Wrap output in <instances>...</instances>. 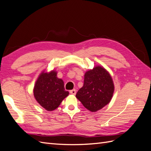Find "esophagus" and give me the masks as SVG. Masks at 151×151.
Returning a JSON list of instances; mask_svg holds the SVG:
<instances>
[{"label": "esophagus", "mask_w": 151, "mask_h": 151, "mask_svg": "<svg viewBox=\"0 0 151 151\" xmlns=\"http://www.w3.org/2000/svg\"><path fill=\"white\" fill-rule=\"evenodd\" d=\"M69 93L72 94H76V89H72L71 91H69Z\"/></svg>", "instance_id": "34e87169"}]
</instances>
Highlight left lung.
I'll use <instances>...</instances> for the list:
<instances>
[{"instance_id": "1", "label": "left lung", "mask_w": 151, "mask_h": 151, "mask_svg": "<svg viewBox=\"0 0 151 151\" xmlns=\"http://www.w3.org/2000/svg\"><path fill=\"white\" fill-rule=\"evenodd\" d=\"M83 86L76 94L83 106L91 112L101 109L110 102L114 92L111 76L104 68L97 66L84 75Z\"/></svg>"}]
</instances>
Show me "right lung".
Segmentation results:
<instances>
[{"label": "right lung", "mask_w": 151, "mask_h": 151, "mask_svg": "<svg viewBox=\"0 0 151 151\" xmlns=\"http://www.w3.org/2000/svg\"><path fill=\"white\" fill-rule=\"evenodd\" d=\"M34 96L40 106L47 111L57 109L62 100L68 96L64 82L57 77V72L42 73L37 79L33 90Z\"/></svg>", "instance_id": "1"}]
</instances>
